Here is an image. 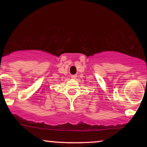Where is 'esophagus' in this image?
Here are the masks:
<instances>
[{
    "label": "esophagus",
    "instance_id": "obj_1",
    "mask_svg": "<svg viewBox=\"0 0 147 147\" xmlns=\"http://www.w3.org/2000/svg\"><path fill=\"white\" fill-rule=\"evenodd\" d=\"M71 78L73 79H75L76 78H77V75H72V76H71Z\"/></svg>",
    "mask_w": 147,
    "mask_h": 147
}]
</instances>
